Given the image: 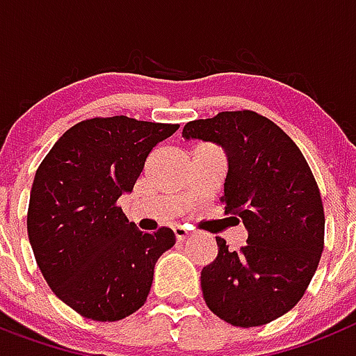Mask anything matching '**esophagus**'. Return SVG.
Listing matches in <instances>:
<instances>
[{
    "label": "esophagus",
    "instance_id": "34e87169",
    "mask_svg": "<svg viewBox=\"0 0 356 356\" xmlns=\"http://www.w3.org/2000/svg\"><path fill=\"white\" fill-rule=\"evenodd\" d=\"M174 233H175V238H177L179 242H184L188 236H190V231L186 229V227H182V225H177V227H174Z\"/></svg>",
    "mask_w": 356,
    "mask_h": 356
}]
</instances>
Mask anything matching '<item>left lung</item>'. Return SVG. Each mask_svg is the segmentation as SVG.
<instances>
[{
    "mask_svg": "<svg viewBox=\"0 0 356 356\" xmlns=\"http://www.w3.org/2000/svg\"><path fill=\"white\" fill-rule=\"evenodd\" d=\"M182 138L224 148L220 202L249 233L238 252L216 236L218 254L200 272L204 301L233 326H264L298 305L323 254L324 209L314 174L298 145L254 111L195 120Z\"/></svg>",
    "mask_w": 356,
    "mask_h": 356,
    "instance_id": "1",
    "label": "left lung"
}]
</instances>
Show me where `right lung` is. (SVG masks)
Returning a JSON list of instances; mask_svg holds the SVG:
<instances>
[{"instance_id": "right-lung-1", "label": "right lung", "mask_w": 356, "mask_h": 356, "mask_svg": "<svg viewBox=\"0 0 356 356\" xmlns=\"http://www.w3.org/2000/svg\"><path fill=\"white\" fill-rule=\"evenodd\" d=\"M179 129L127 116L92 118L58 138L30 191L29 238L49 289L76 314L120 321L147 301L174 231L143 233L116 200L131 193L145 161Z\"/></svg>"}]
</instances>
